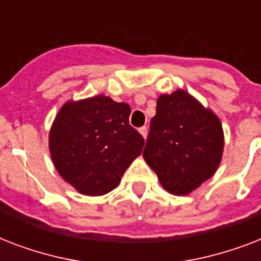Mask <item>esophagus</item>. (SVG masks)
<instances>
[{
	"label": "esophagus",
	"instance_id": "obj_1",
	"mask_svg": "<svg viewBox=\"0 0 261 261\" xmlns=\"http://www.w3.org/2000/svg\"><path fill=\"white\" fill-rule=\"evenodd\" d=\"M139 133H141V135L143 137V139L147 138V128H146V127H141V128H139Z\"/></svg>",
	"mask_w": 261,
	"mask_h": 261
}]
</instances>
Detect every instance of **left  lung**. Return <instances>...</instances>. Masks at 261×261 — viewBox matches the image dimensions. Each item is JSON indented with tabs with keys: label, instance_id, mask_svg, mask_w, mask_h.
<instances>
[{
	"label": "left lung",
	"instance_id": "1",
	"mask_svg": "<svg viewBox=\"0 0 261 261\" xmlns=\"http://www.w3.org/2000/svg\"><path fill=\"white\" fill-rule=\"evenodd\" d=\"M225 137L217 115L182 89L157 98L143 159L169 194L184 196L214 176Z\"/></svg>",
	"mask_w": 261,
	"mask_h": 261
}]
</instances>
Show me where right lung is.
<instances>
[{
	"label": "right lung",
	"mask_w": 261,
	"mask_h": 261,
	"mask_svg": "<svg viewBox=\"0 0 261 261\" xmlns=\"http://www.w3.org/2000/svg\"><path fill=\"white\" fill-rule=\"evenodd\" d=\"M131 108L97 94L69 100L61 107L48 134V147L59 176L87 196L116 188L145 145L128 123Z\"/></svg>",
	"instance_id": "obj_1"
}]
</instances>
